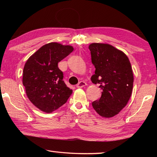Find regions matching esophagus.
<instances>
[{
  "label": "esophagus",
  "instance_id": "esophagus-1",
  "mask_svg": "<svg viewBox=\"0 0 157 157\" xmlns=\"http://www.w3.org/2000/svg\"><path fill=\"white\" fill-rule=\"evenodd\" d=\"M86 85V82H84V81H80L78 84H77L76 87H77V88H82V87L85 86Z\"/></svg>",
  "mask_w": 157,
  "mask_h": 157
}]
</instances>
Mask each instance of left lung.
Segmentation results:
<instances>
[{"instance_id":"1","label":"left lung","mask_w":157,"mask_h":157,"mask_svg":"<svg viewBox=\"0 0 157 157\" xmlns=\"http://www.w3.org/2000/svg\"><path fill=\"white\" fill-rule=\"evenodd\" d=\"M95 74L94 84H99L102 95L92 102L93 108L100 116L111 118L125 107L131 97L134 76L127 55L107 44L89 45Z\"/></svg>"}]
</instances>
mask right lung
I'll list each match as a JSON object with an SVG mask.
<instances>
[{
	"label": "right lung",
	"instance_id": "obj_1",
	"mask_svg": "<svg viewBox=\"0 0 157 157\" xmlns=\"http://www.w3.org/2000/svg\"><path fill=\"white\" fill-rule=\"evenodd\" d=\"M71 46L49 43L27 60L23 71V84L27 96L36 107L51 113L67 102L73 91L63 80L58 63L73 52Z\"/></svg>",
	"mask_w": 157,
	"mask_h": 157
}]
</instances>
